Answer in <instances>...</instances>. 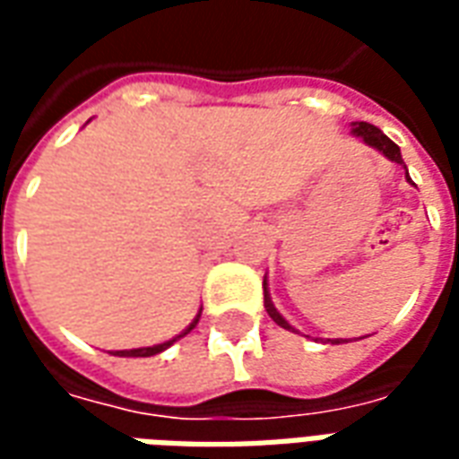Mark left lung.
<instances>
[{"instance_id": "obj_1", "label": "left lung", "mask_w": 459, "mask_h": 459, "mask_svg": "<svg viewBox=\"0 0 459 459\" xmlns=\"http://www.w3.org/2000/svg\"><path fill=\"white\" fill-rule=\"evenodd\" d=\"M351 134H354V137H361L368 147H374V150L381 152L385 160H391L395 161V164L405 167L403 157H401V147H398L394 140H388V137H385L384 132L378 130L376 125H368V122H351ZM405 179L411 181L408 169H405ZM263 295H265V309H268V315L273 317V322L280 325L282 329H288V332H298V329L292 327L288 319L282 317L278 309H275V305H273V299H270V290H268V280H263ZM342 342H344V339H332V344H342Z\"/></svg>"}]
</instances>
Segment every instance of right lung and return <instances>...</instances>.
I'll return each mask as SVG.
<instances>
[{
  "mask_svg": "<svg viewBox=\"0 0 459 459\" xmlns=\"http://www.w3.org/2000/svg\"><path fill=\"white\" fill-rule=\"evenodd\" d=\"M199 317H201V309H199V315H196V317L191 319V325H189V327L184 329V332H181V334H177V337H171L169 342H164V344L140 346V349H125V351H115V356H154V354H160V351H164V349H169V346L174 344V342H177V339L186 337V334H189L191 329H194V327H196V325H199Z\"/></svg>",
  "mask_w": 459,
  "mask_h": 459,
  "instance_id": "right-lung-1",
  "label": "right lung"
}]
</instances>
